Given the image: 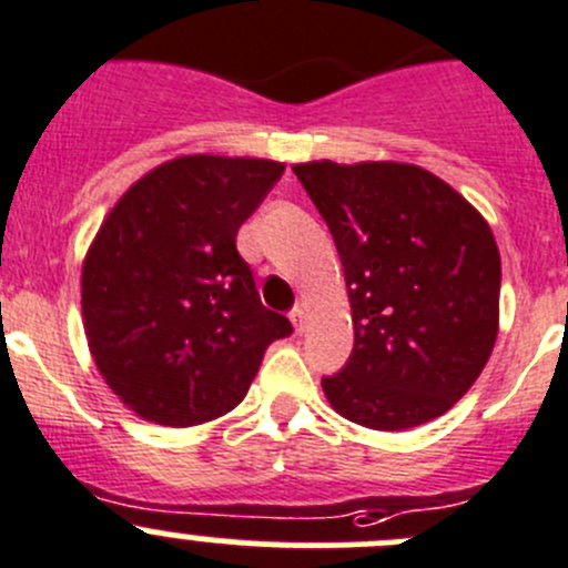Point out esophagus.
Instances as JSON below:
<instances>
[{
	"instance_id": "obj_1",
	"label": "esophagus",
	"mask_w": 568,
	"mask_h": 568,
	"mask_svg": "<svg viewBox=\"0 0 568 568\" xmlns=\"http://www.w3.org/2000/svg\"><path fill=\"white\" fill-rule=\"evenodd\" d=\"M305 316H307V313H305V307H302V305H296L294 311H291V321H294L296 332L305 329Z\"/></svg>"
}]
</instances>
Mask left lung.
Segmentation results:
<instances>
[{"label": "left lung", "mask_w": 568, "mask_h": 568, "mask_svg": "<svg viewBox=\"0 0 568 568\" xmlns=\"http://www.w3.org/2000/svg\"><path fill=\"white\" fill-rule=\"evenodd\" d=\"M324 216L352 305L346 368L321 379L337 415L404 432L473 387L500 326V252L489 222L417 164H294Z\"/></svg>", "instance_id": "8db88e82"}]
</instances>
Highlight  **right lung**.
<instances>
[{
	"instance_id": "right-lung-1",
	"label": "right lung",
	"mask_w": 568,
	"mask_h": 568,
	"mask_svg": "<svg viewBox=\"0 0 568 568\" xmlns=\"http://www.w3.org/2000/svg\"><path fill=\"white\" fill-rule=\"evenodd\" d=\"M285 164L178 156L114 203L82 263L95 368L142 420L186 428L231 412L291 321L266 311L236 233Z\"/></svg>"
}]
</instances>
